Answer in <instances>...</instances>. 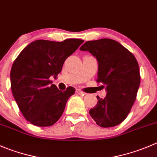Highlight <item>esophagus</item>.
<instances>
[{
  "label": "esophagus",
  "instance_id": "34e87169",
  "mask_svg": "<svg viewBox=\"0 0 157 157\" xmlns=\"http://www.w3.org/2000/svg\"><path fill=\"white\" fill-rule=\"evenodd\" d=\"M76 93H77V94H79V95H85V94H86V93L83 92V91H82V90H78V89L76 90Z\"/></svg>",
  "mask_w": 157,
  "mask_h": 157
}]
</instances>
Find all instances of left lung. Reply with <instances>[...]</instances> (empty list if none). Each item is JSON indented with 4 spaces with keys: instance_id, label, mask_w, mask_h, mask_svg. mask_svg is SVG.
<instances>
[{
    "instance_id": "8db88e82",
    "label": "left lung",
    "mask_w": 157,
    "mask_h": 157,
    "mask_svg": "<svg viewBox=\"0 0 157 157\" xmlns=\"http://www.w3.org/2000/svg\"><path fill=\"white\" fill-rule=\"evenodd\" d=\"M80 50L89 51L97 58V82L106 90L105 98L97 97L98 102L90 109V115L101 127L121 124L136 100L140 84L136 57L119 42L108 38L86 41Z\"/></svg>"
}]
</instances>
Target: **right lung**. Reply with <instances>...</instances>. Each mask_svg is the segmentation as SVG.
Returning <instances> with one entry per match:
<instances>
[{"label": "right lung", "mask_w": 157, "mask_h": 157, "mask_svg": "<svg viewBox=\"0 0 157 157\" xmlns=\"http://www.w3.org/2000/svg\"><path fill=\"white\" fill-rule=\"evenodd\" d=\"M83 42L80 39L35 40L14 60L10 76L11 90L20 110L30 124L49 127L60 118L75 88L59 90L56 85H50V77L60 74L65 60Z\"/></svg>", "instance_id": "1"}]
</instances>
